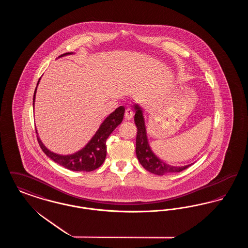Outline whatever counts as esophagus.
<instances>
[{"mask_svg":"<svg viewBox=\"0 0 248 248\" xmlns=\"http://www.w3.org/2000/svg\"><path fill=\"white\" fill-rule=\"evenodd\" d=\"M124 117L126 120H131V119L133 118V111H132V109L131 108H126L125 109V112H124Z\"/></svg>","mask_w":248,"mask_h":248,"instance_id":"esophagus-1","label":"esophagus"}]
</instances>
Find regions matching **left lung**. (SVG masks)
Wrapping results in <instances>:
<instances>
[{"mask_svg": "<svg viewBox=\"0 0 248 248\" xmlns=\"http://www.w3.org/2000/svg\"><path fill=\"white\" fill-rule=\"evenodd\" d=\"M135 109V124L138 128L137 140H136V154L140 165L149 172L163 176L169 173H177L187 169L192 164L184 166H174L168 165L157 157L151 149L150 143L147 137V130L145 125V119L143 116V109L139 104H134Z\"/></svg>", "mask_w": 248, "mask_h": 248, "instance_id": "8db88e82", "label": "left lung"}]
</instances>
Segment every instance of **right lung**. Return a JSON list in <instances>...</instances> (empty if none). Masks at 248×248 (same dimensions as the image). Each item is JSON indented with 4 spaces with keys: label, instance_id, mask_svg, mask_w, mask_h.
Here are the masks:
<instances>
[{
    "label": "right lung",
    "instance_id": "add662e5",
    "mask_svg": "<svg viewBox=\"0 0 248 248\" xmlns=\"http://www.w3.org/2000/svg\"><path fill=\"white\" fill-rule=\"evenodd\" d=\"M72 54H73L72 52L65 53L59 56V58L70 56ZM40 80L41 78L38 81L37 86L39 84ZM37 86H36L34 95H33V108H34V102H35ZM124 107L120 106L117 108L103 121V123L100 124L99 128L95 132L92 139L83 147V149H81L80 151L74 154L62 155V154H58L51 152L44 145L36 130L37 140L43 152L55 163L62 165L71 171L90 172L98 168L104 163L107 155V139L113 132V130L115 129L122 123L124 119Z\"/></svg>",
    "mask_w": 248,
    "mask_h": 248
}]
</instances>
